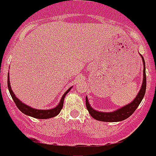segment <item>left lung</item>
Returning a JSON list of instances; mask_svg holds the SVG:
<instances>
[{
	"mask_svg": "<svg viewBox=\"0 0 156 156\" xmlns=\"http://www.w3.org/2000/svg\"><path fill=\"white\" fill-rule=\"evenodd\" d=\"M142 60L143 62V80L142 83L141 89L139 92L138 95H136L133 101L130 104L118 109L112 112H98L96 110H94L89 105L88 101V98L86 97V108L89 111V113L94 119L100 121H105V122H118V121H124V120L128 118L130 115H133L136 109L138 108L139 105L143 100L146 93V64L143 57L141 55Z\"/></svg>",
	"mask_w": 156,
	"mask_h": 156,
	"instance_id": "8db88e82",
	"label": "left lung"
}]
</instances>
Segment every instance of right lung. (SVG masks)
<instances>
[{
	"mask_svg": "<svg viewBox=\"0 0 156 156\" xmlns=\"http://www.w3.org/2000/svg\"><path fill=\"white\" fill-rule=\"evenodd\" d=\"M7 86H8V89L9 92H10V95H11L12 98H13V100L14 101L15 104L17 106L19 110L21 112H23V114H25V115H29V116L32 117V118H37V119H48V118H53V117H55L56 115H58V114L60 113V112L61 111V109H62L63 105H64V100L66 95L68 93V92L72 88L70 87V89H68L66 91L65 93L63 95L59 104H58L55 108H54L52 109H47V110H38V109H35L33 108H31L29 107V106L26 105V104H23L20 100L18 99V98H16L15 94L13 93V92L12 91L11 87H10L9 73L8 75H7Z\"/></svg>",
	"mask_w": 156,
	"mask_h": 156,
	"instance_id": "obj_1",
	"label": "right lung"
}]
</instances>
